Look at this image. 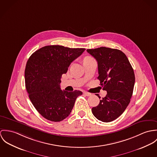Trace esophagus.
<instances>
[{
	"instance_id": "esophagus-1",
	"label": "esophagus",
	"mask_w": 157,
	"mask_h": 157,
	"mask_svg": "<svg viewBox=\"0 0 157 157\" xmlns=\"http://www.w3.org/2000/svg\"><path fill=\"white\" fill-rule=\"evenodd\" d=\"M84 94L86 96H90L91 95V94L90 93H88V92H86V91H84Z\"/></svg>"
}]
</instances>
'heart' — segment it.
<instances>
[{"label":"heart","instance_id":"obj_1","mask_svg":"<svg viewBox=\"0 0 157 157\" xmlns=\"http://www.w3.org/2000/svg\"><path fill=\"white\" fill-rule=\"evenodd\" d=\"M93 59L91 57H90V56H86L84 58V61H86V60H89V59Z\"/></svg>","mask_w":157,"mask_h":157}]
</instances>
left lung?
Wrapping results in <instances>:
<instances>
[{
  "label": "left lung",
  "mask_w": 157,
  "mask_h": 157,
  "mask_svg": "<svg viewBox=\"0 0 157 157\" xmlns=\"http://www.w3.org/2000/svg\"><path fill=\"white\" fill-rule=\"evenodd\" d=\"M87 51L98 62V79L107 92L99 105L92 108V113L102 122H112L130 102L135 83L134 70L126 55L120 50L101 47Z\"/></svg>",
  "instance_id": "1"
}]
</instances>
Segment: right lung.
<instances>
[{"label": "right lung", "mask_w": 157, "mask_h": 157, "mask_svg": "<svg viewBox=\"0 0 157 157\" xmlns=\"http://www.w3.org/2000/svg\"><path fill=\"white\" fill-rule=\"evenodd\" d=\"M86 49L59 45L46 46L33 53L25 70V86L37 111L52 122H60L70 114L79 90H61L62 75Z\"/></svg>", "instance_id": "1"}]
</instances>
